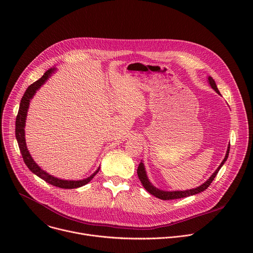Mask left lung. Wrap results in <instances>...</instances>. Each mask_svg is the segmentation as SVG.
Here are the masks:
<instances>
[{"instance_id":"8db88e82","label":"left lung","mask_w":253,"mask_h":253,"mask_svg":"<svg viewBox=\"0 0 253 253\" xmlns=\"http://www.w3.org/2000/svg\"><path fill=\"white\" fill-rule=\"evenodd\" d=\"M208 81H209V84L211 86L212 89H214L216 92H217L218 94L219 91L217 89V86H216L215 84V81L212 79V77H208ZM229 150H230V144L229 146L227 148V151H226V155H225V158L223 159V161L221 162V164L219 165V167L215 170V172L210 176V178L207 180L206 182H204L202 185H200L199 187H196V188H193V189H189V190H185V191H163V190H160L156 187H154L150 181L148 180V177L146 175V171H145V168H144V164L141 162L138 166V169H137V174H138V177L140 179V181L143 185V187L145 188L150 194L154 195L155 197L159 198V199H162V200H170V199H178V198H184V197H188V196H191V195H195V194H198L204 190H206L209 185L212 183V181L214 180V178L216 177V175H217L219 169L222 167V165L225 163V161L227 160L228 158V154H229Z\"/></svg>"}]
</instances>
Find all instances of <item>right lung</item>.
<instances>
[{
  "label": "right lung",
  "instance_id": "obj_1",
  "mask_svg": "<svg viewBox=\"0 0 253 253\" xmlns=\"http://www.w3.org/2000/svg\"><path fill=\"white\" fill-rule=\"evenodd\" d=\"M55 68H51L49 70H47L44 75L38 80L34 82L33 84H31L24 96L22 97L21 103H20V108H19V112L16 118V138L19 144V148L23 157V160L25 162V164L27 165V167L37 176H39L41 179L45 180L46 182H48L49 184L59 187V188H64V189H73V188H78L81 187L85 184H87L88 182H90L92 178L99 172L98 168L90 177L83 179V180H77V181H74V180H63V179H59L56 178L50 174H48L46 171L42 170L36 162L33 160V158L31 157L28 149H27V145H26V140H25V123H26V117H27V112H28V108H29V104H30V100L33 98V96L35 95L36 91H37L51 76L52 73H54Z\"/></svg>",
  "mask_w": 253,
  "mask_h": 253
}]
</instances>
